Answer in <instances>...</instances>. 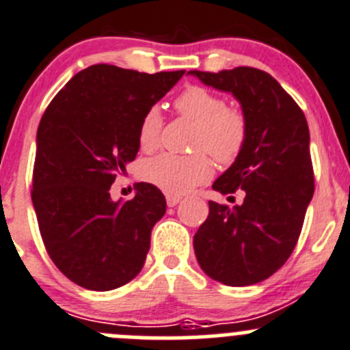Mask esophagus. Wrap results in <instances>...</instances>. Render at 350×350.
I'll return each instance as SVG.
<instances>
[{
	"label": "esophagus",
	"instance_id": "esophagus-1",
	"mask_svg": "<svg viewBox=\"0 0 350 350\" xmlns=\"http://www.w3.org/2000/svg\"><path fill=\"white\" fill-rule=\"evenodd\" d=\"M180 200H182V197H178V196H170V193H168V196H167L168 207H175L176 204L180 202Z\"/></svg>",
	"mask_w": 350,
	"mask_h": 350
}]
</instances>
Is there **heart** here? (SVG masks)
I'll return each mask as SVG.
<instances>
[{
    "instance_id": "b5f03b06",
    "label": "heart",
    "mask_w": 350,
    "mask_h": 350,
    "mask_svg": "<svg viewBox=\"0 0 350 350\" xmlns=\"http://www.w3.org/2000/svg\"><path fill=\"white\" fill-rule=\"evenodd\" d=\"M175 109L197 124L193 150L209 151L221 163H230L243 150L248 136L247 119L238 110L228 109L223 96L204 86H187L175 98ZM163 117L158 107L143 113L137 141L143 151L160 144ZM143 178L170 196L189 192L213 174V163L202 151L193 154L161 153L143 165Z\"/></svg>"
}]
</instances>
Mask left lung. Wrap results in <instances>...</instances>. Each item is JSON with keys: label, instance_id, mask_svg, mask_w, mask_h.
Wrapping results in <instances>:
<instances>
[{"label": "left lung", "instance_id": "obj_1", "mask_svg": "<svg viewBox=\"0 0 350 350\" xmlns=\"http://www.w3.org/2000/svg\"><path fill=\"white\" fill-rule=\"evenodd\" d=\"M240 102L248 136L234 163L213 189L245 190L241 206L209 200V216L193 237L200 269L226 286H252L278 272L299 238L314 180L310 129L293 96L260 69L189 71Z\"/></svg>", "mask_w": 350, "mask_h": 350}]
</instances>
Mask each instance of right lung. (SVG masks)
Masks as SVG:
<instances>
[{
  "instance_id": "1",
  "label": "right lung",
  "mask_w": 350,
  "mask_h": 350,
  "mask_svg": "<svg viewBox=\"0 0 350 350\" xmlns=\"http://www.w3.org/2000/svg\"><path fill=\"white\" fill-rule=\"evenodd\" d=\"M183 72L93 64L66 83L40 119L33 209L49 257L81 288L110 291L143 269L167 200L141 182L133 199L113 202L110 185L139 151L143 113Z\"/></svg>"
}]
</instances>
